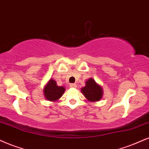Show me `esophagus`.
<instances>
[{"label": "esophagus", "instance_id": "34e87169", "mask_svg": "<svg viewBox=\"0 0 149 149\" xmlns=\"http://www.w3.org/2000/svg\"><path fill=\"white\" fill-rule=\"evenodd\" d=\"M70 86H71V87H72V88H76V86H77V85H76V84L72 83V84H70Z\"/></svg>", "mask_w": 149, "mask_h": 149}]
</instances>
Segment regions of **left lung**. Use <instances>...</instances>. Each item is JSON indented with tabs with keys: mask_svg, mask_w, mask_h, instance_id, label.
<instances>
[{
	"mask_svg": "<svg viewBox=\"0 0 149 149\" xmlns=\"http://www.w3.org/2000/svg\"><path fill=\"white\" fill-rule=\"evenodd\" d=\"M85 86L81 88V93L88 102H97L103 95L102 87L95 82L93 78H90L85 82Z\"/></svg>",
	"mask_w": 149,
	"mask_h": 149,
	"instance_id": "1",
	"label": "left lung"
}]
</instances>
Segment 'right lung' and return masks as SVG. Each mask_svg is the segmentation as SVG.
<instances>
[{
  "instance_id": "1",
  "label": "right lung",
  "mask_w": 149,
  "mask_h": 149,
  "mask_svg": "<svg viewBox=\"0 0 149 149\" xmlns=\"http://www.w3.org/2000/svg\"><path fill=\"white\" fill-rule=\"evenodd\" d=\"M65 91V88L63 86H58L56 81L52 78L44 86L43 94L45 98L48 101L56 102L61 98Z\"/></svg>"
}]
</instances>
